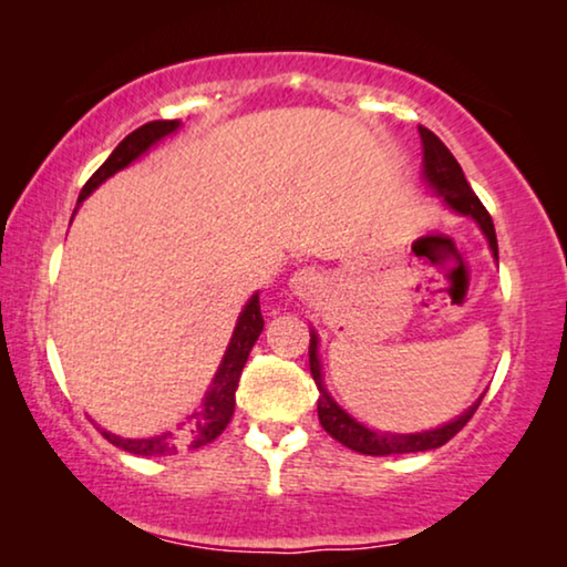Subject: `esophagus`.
<instances>
[{"label": "esophagus", "mask_w": 567, "mask_h": 567, "mask_svg": "<svg viewBox=\"0 0 567 567\" xmlns=\"http://www.w3.org/2000/svg\"><path fill=\"white\" fill-rule=\"evenodd\" d=\"M322 276L317 274L315 268H301V270H297V274H293V278H291V291L297 293L299 299H305V301H309V299H315L317 293L322 291Z\"/></svg>", "instance_id": "obj_1"}]
</instances>
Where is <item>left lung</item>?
I'll return each instance as SVG.
<instances>
[{"instance_id":"left-lung-1","label":"left lung","mask_w":567,"mask_h":567,"mask_svg":"<svg viewBox=\"0 0 567 567\" xmlns=\"http://www.w3.org/2000/svg\"><path fill=\"white\" fill-rule=\"evenodd\" d=\"M421 131L423 142V181L429 183V188L436 193V196L444 200V206L452 208L454 214L470 216L472 221L477 224L480 231H483L487 245H491L493 258L498 260V239H495V227L491 214L485 212V206L480 204V198L472 193L467 177H464L460 162L454 159V154L446 150L444 142L433 134L429 128ZM309 369H312V379L320 390V400H317V415H320L322 429L330 433L332 439L340 441V444L353 449L359 454H371V456H386V454H413V452H429V449L444 446L449 439H454L464 425L470 423V417L475 415V410L483 402V394L472 402V405L464 410L460 417L449 421L439 429L431 431H417V433H392V431H377L363 425L361 421L338 405L332 400L322 379V361H320V336L315 330H309Z\"/></svg>"}]
</instances>
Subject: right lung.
<instances>
[{
  "mask_svg": "<svg viewBox=\"0 0 567 567\" xmlns=\"http://www.w3.org/2000/svg\"><path fill=\"white\" fill-rule=\"evenodd\" d=\"M177 128H181V121H152V123H144L142 128L131 131V134L115 146L111 157L100 165L97 173L84 183L76 204H82V200L87 198L92 190L100 188L107 177L121 173L123 167H128L131 162H136L142 154L150 152L154 144H159L165 136L175 134ZM260 332H262V315H260L258 291H255L237 317L235 332H231V340L227 351H224L219 369H216V374L212 379V386H208L204 394V402H200L198 410H193V413L185 417V423H177V433L165 431L159 433V436H150V439H121L111 431H103V436L111 441L113 446H118L123 452L136 454V456H165V454L183 452V449H200L212 444V441L227 429L231 415H235V392H237L239 377H243L247 355H250L255 340L260 338Z\"/></svg>",
  "mask_w": 567,
  "mask_h": 567,
  "instance_id": "right-lung-1",
  "label": "right lung"
}]
</instances>
